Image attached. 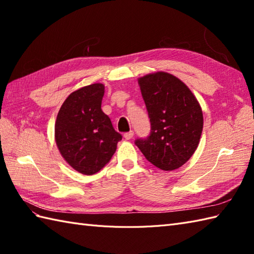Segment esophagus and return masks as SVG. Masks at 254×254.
<instances>
[{
	"label": "esophagus",
	"instance_id": "obj_1",
	"mask_svg": "<svg viewBox=\"0 0 254 254\" xmlns=\"http://www.w3.org/2000/svg\"><path fill=\"white\" fill-rule=\"evenodd\" d=\"M133 135H134V132L130 131V132H127V133L124 134V138H126V139H131L133 137Z\"/></svg>",
	"mask_w": 254,
	"mask_h": 254
}]
</instances>
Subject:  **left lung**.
Segmentation results:
<instances>
[{
    "label": "left lung",
    "instance_id": "left-lung-1",
    "mask_svg": "<svg viewBox=\"0 0 254 254\" xmlns=\"http://www.w3.org/2000/svg\"><path fill=\"white\" fill-rule=\"evenodd\" d=\"M137 82L152 131L147 138L136 139V146L157 168H180L198 146L203 131L202 108L190 88L175 75L150 73Z\"/></svg>",
    "mask_w": 254,
    "mask_h": 254
}]
</instances>
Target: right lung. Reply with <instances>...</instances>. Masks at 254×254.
<instances>
[{
  "label": "right lung",
  "mask_w": 254,
  "mask_h": 254,
  "mask_svg": "<svg viewBox=\"0 0 254 254\" xmlns=\"http://www.w3.org/2000/svg\"><path fill=\"white\" fill-rule=\"evenodd\" d=\"M105 85L91 84L75 90L59 110L55 138L64 160L83 175H95L116 153L120 133L101 110Z\"/></svg>",
  "instance_id": "1"
}]
</instances>
